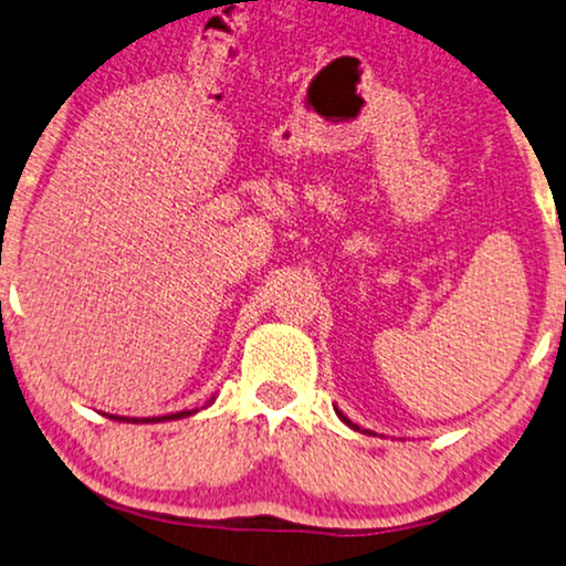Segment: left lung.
<instances>
[{
    "label": "left lung",
    "instance_id": "obj_1",
    "mask_svg": "<svg viewBox=\"0 0 566 566\" xmlns=\"http://www.w3.org/2000/svg\"><path fill=\"white\" fill-rule=\"evenodd\" d=\"M336 413H338V419H342L346 427H352V429H354V432H361V434H375V432H370V429H361V427H357V424H354V421H352L349 417H344V413H342V411H338V409H336Z\"/></svg>",
    "mask_w": 566,
    "mask_h": 566
}]
</instances>
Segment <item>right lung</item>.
I'll return each mask as SVG.
<instances>
[{
  "label": "right lung",
  "instance_id": "obj_1",
  "mask_svg": "<svg viewBox=\"0 0 566 566\" xmlns=\"http://www.w3.org/2000/svg\"><path fill=\"white\" fill-rule=\"evenodd\" d=\"M214 401V396L209 398V403ZM207 403V406H209ZM205 406V409H207ZM199 409H191V411H178V413H165V417H147V419H139V417H118V413H111V419H116V421H132V424H155V421H172V419H186V417H191V413H196Z\"/></svg>",
  "mask_w": 566,
  "mask_h": 566
}]
</instances>
